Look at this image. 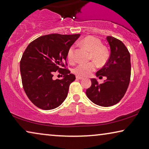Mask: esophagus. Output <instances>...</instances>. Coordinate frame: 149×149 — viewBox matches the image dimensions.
Wrapping results in <instances>:
<instances>
[{
  "instance_id": "obj_1",
  "label": "esophagus",
  "mask_w": 149,
  "mask_h": 149,
  "mask_svg": "<svg viewBox=\"0 0 149 149\" xmlns=\"http://www.w3.org/2000/svg\"><path fill=\"white\" fill-rule=\"evenodd\" d=\"M76 78L77 79H83L84 77H80V76H76Z\"/></svg>"
}]
</instances>
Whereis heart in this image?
I'll return each instance as SVG.
<instances>
[{
	"instance_id": "1",
	"label": "heart",
	"mask_w": 149,
	"mask_h": 149,
	"mask_svg": "<svg viewBox=\"0 0 149 149\" xmlns=\"http://www.w3.org/2000/svg\"><path fill=\"white\" fill-rule=\"evenodd\" d=\"M81 45L90 52V59L94 60L98 65H103L107 61L109 57V52L105 46L102 45V41L97 37L88 36L81 41ZM69 61L74 62L75 60V47L71 46L68 52ZM96 69V63L90 61L86 63H79L74 69V73L79 76H88Z\"/></svg>"
}]
</instances>
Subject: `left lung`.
<instances>
[{"label":"left lung","instance_id":"8db88e82","mask_svg":"<svg viewBox=\"0 0 149 149\" xmlns=\"http://www.w3.org/2000/svg\"><path fill=\"white\" fill-rule=\"evenodd\" d=\"M106 39L110 47V56L105 65L96 72V76H106L107 79L100 84L96 79H91L92 85L86 91L92 102L104 107L115 105L121 100L131 75L130 55L125 45L114 37L108 36Z\"/></svg>","mask_w":149,"mask_h":149}]
</instances>
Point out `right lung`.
Here are the masks:
<instances>
[{"label": "right lung", "mask_w": 149, "mask_h": 149, "mask_svg": "<svg viewBox=\"0 0 149 149\" xmlns=\"http://www.w3.org/2000/svg\"><path fill=\"white\" fill-rule=\"evenodd\" d=\"M79 34H49L29 44L20 62L22 84L31 102L43 110L58 107L67 97L75 76L70 74L66 61L68 49ZM55 72L63 79H52Z\"/></svg>", "instance_id": "1"}]
</instances>
